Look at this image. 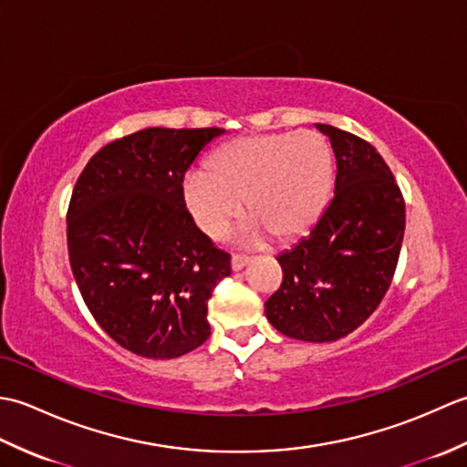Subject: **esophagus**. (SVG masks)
Here are the masks:
<instances>
[{
	"instance_id": "34e87169",
	"label": "esophagus",
	"mask_w": 467,
	"mask_h": 467,
	"mask_svg": "<svg viewBox=\"0 0 467 467\" xmlns=\"http://www.w3.org/2000/svg\"><path fill=\"white\" fill-rule=\"evenodd\" d=\"M251 263V256L249 254H233V259H231V266H233V271H243L246 265Z\"/></svg>"
}]
</instances>
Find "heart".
<instances>
[{
	"label": "heart",
	"instance_id": "heart-1",
	"mask_svg": "<svg viewBox=\"0 0 467 467\" xmlns=\"http://www.w3.org/2000/svg\"><path fill=\"white\" fill-rule=\"evenodd\" d=\"M333 186L331 150L319 134L241 136L218 148L204 172L182 182V201L198 231L221 236L243 213L249 233L295 239L319 221Z\"/></svg>",
	"mask_w": 467,
	"mask_h": 467
}]
</instances>
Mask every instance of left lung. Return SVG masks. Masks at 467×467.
<instances>
[{"instance_id": "1", "label": "left lung", "mask_w": 467, "mask_h": 467, "mask_svg": "<svg viewBox=\"0 0 467 467\" xmlns=\"http://www.w3.org/2000/svg\"><path fill=\"white\" fill-rule=\"evenodd\" d=\"M335 194L311 234L276 261L283 283L265 315L291 339L329 343L369 319L389 289L405 233V201L381 154L329 124Z\"/></svg>"}]
</instances>
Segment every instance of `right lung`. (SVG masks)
Returning <instances> with one entry per match:
<instances>
[{"mask_svg":"<svg viewBox=\"0 0 467 467\" xmlns=\"http://www.w3.org/2000/svg\"><path fill=\"white\" fill-rule=\"evenodd\" d=\"M223 128H146L100 148L67 206V254L96 323L146 359H174L208 335V299L231 254L198 231L184 174Z\"/></svg>","mask_w":467,"mask_h":467,"instance_id":"1","label":"right lung"}]
</instances>
